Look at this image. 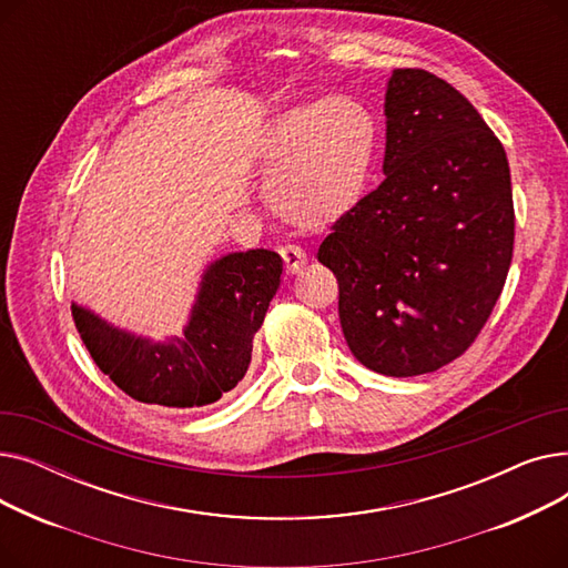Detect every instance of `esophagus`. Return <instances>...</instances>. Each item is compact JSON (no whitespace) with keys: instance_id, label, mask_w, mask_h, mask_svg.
Wrapping results in <instances>:
<instances>
[{"instance_id":"34e87169","label":"esophagus","mask_w":568,"mask_h":568,"mask_svg":"<svg viewBox=\"0 0 568 568\" xmlns=\"http://www.w3.org/2000/svg\"><path fill=\"white\" fill-rule=\"evenodd\" d=\"M281 255H283L287 274H300L302 268L306 266V262H308L306 251H304L302 246H296V244H285V246H281Z\"/></svg>"}]
</instances>
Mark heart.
Instances as JSON below:
<instances>
[{
  "label": "heart",
  "instance_id": "obj_1",
  "mask_svg": "<svg viewBox=\"0 0 568 568\" xmlns=\"http://www.w3.org/2000/svg\"><path fill=\"white\" fill-rule=\"evenodd\" d=\"M377 149V122L356 99L294 103L262 124L255 142L264 197L283 219L324 223L362 197Z\"/></svg>",
  "mask_w": 568,
  "mask_h": 568
}]
</instances>
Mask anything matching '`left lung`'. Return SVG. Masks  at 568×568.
I'll return each instance as SVG.
<instances>
[{
	"mask_svg": "<svg viewBox=\"0 0 568 568\" xmlns=\"http://www.w3.org/2000/svg\"><path fill=\"white\" fill-rule=\"evenodd\" d=\"M384 182L317 251L366 368L412 377L460 356L490 317L514 255L504 146L442 78L396 69L386 84Z\"/></svg>",
	"mask_w": 568,
	"mask_h": 568,
	"instance_id": "1",
	"label": "left lung"
}]
</instances>
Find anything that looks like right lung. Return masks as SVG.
Here are the masks:
<instances>
[{
  "label": "right lung",
  "instance_id": "1",
  "mask_svg": "<svg viewBox=\"0 0 568 568\" xmlns=\"http://www.w3.org/2000/svg\"><path fill=\"white\" fill-rule=\"evenodd\" d=\"M281 274L283 257L266 248L206 264L184 334L168 341L122 329L75 302L71 313L92 359L124 394L149 405L202 407L246 375Z\"/></svg>",
  "mask_w": 568,
  "mask_h": 568
}]
</instances>
